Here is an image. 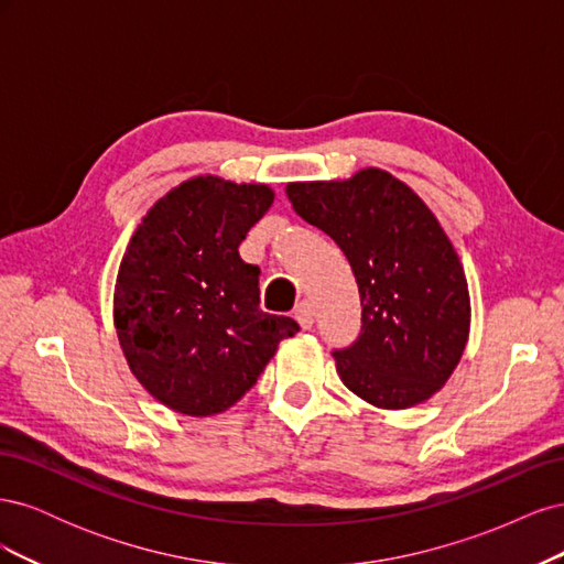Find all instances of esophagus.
<instances>
[{"mask_svg":"<svg viewBox=\"0 0 564 564\" xmlns=\"http://www.w3.org/2000/svg\"><path fill=\"white\" fill-rule=\"evenodd\" d=\"M294 317H296V322L301 324L303 329H311L313 322H315V308H313V305H311L308 301H301V303L296 305Z\"/></svg>","mask_w":564,"mask_h":564,"instance_id":"obj_1","label":"esophagus"}]
</instances>
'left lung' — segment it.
Returning <instances> with one entry per match:
<instances>
[{
  "mask_svg": "<svg viewBox=\"0 0 564 564\" xmlns=\"http://www.w3.org/2000/svg\"><path fill=\"white\" fill-rule=\"evenodd\" d=\"M286 197L346 253L362 332L334 350L340 381L379 409H409L447 383L468 344V282L425 202L383 169L289 183Z\"/></svg>",
  "mask_w": 564,
  "mask_h": 564,
  "instance_id": "obj_1",
  "label": "left lung"
}]
</instances>
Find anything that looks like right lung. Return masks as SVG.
Masks as SVG:
<instances>
[{
  "label": "right lung",
  "mask_w": 564,
  "mask_h": 564,
  "mask_svg": "<svg viewBox=\"0 0 564 564\" xmlns=\"http://www.w3.org/2000/svg\"><path fill=\"white\" fill-rule=\"evenodd\" d=\"M272 199L263 183L183 181L152 204L119 263V346L139 383L178 414L226 412L299 332L261 311V270L237 251Z\"/></svg>",
  "instance_id": "1"
}]
</instances>
